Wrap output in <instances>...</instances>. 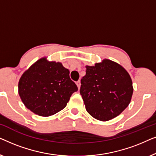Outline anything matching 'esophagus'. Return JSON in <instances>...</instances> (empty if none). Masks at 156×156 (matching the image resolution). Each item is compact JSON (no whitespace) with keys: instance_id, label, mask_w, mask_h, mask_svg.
Segmentation results:
<instances>
[{"instance_id":"1","label":"esophagus","mask_w":156,"mask_h":156,"mask_svg":"<svg viewBox=\"0 0 156 156\" xmlns=\"http://www.w3.org/2000/svg\"><path fill=\"white\" fill-rule=\"evenodd\" d=\"M76 85H77V87H78V89H80V86H81V83H80V80H78L77 82H76Z\"/></svg>"}]
</instances>
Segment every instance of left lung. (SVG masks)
Here are the masks:
<instances>
[{"instance_id":"1","label":"left lung","mask_w":156,"mask_h":156,"mask_svg":"<svg viewBox=\"0 0 156 156\" xmlns=\"http://www.w3.org/2000/svg\"><path fill=\"white\" fill-rule=\"evenodd\" d=\"M86 67L80 91L87 112L102 121L119 116L129 106L133 94L129 73L109 59Z\"/></svg>"}]
</instances>
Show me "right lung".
<instances>
[{
	"label": "right lung",
	"mask_w": 156,
	"mask_h": 156,
	"mask_svg": "<svg viewBox=\"0 0 156 156\" xmlns=\"http://www.w3.org/2000/svg\"><path fill=\"white\" fill-rule=\"evenodd\" d=\"M77 86L69 71L59 62L42 58L25 71L18 83V93L26 107L40 116H49L67 106Z\"/></svg>",
	"instance_id": "1"
}]
</instances>
